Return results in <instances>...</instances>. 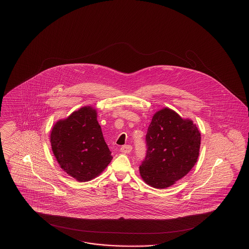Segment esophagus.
I'll list each match as a JSON object with an SVG mask.
<instances>
[{
    "label": "esophagus",
    "instance_id": "esophagus-1",
    "mask_svg": "<svg viewBox=\"0 0 249 249\" xmlns=\"http://www.w3.org/2000/svg\"><path fill=\"white\" fill-rule=\"evenodd\" d=\"M131 149H132V146L130 144H126V145H123L121 148H120V151L122 153H125V154H129L131 152Z\"/></svg>",
    "mask_w": 249,
    "mask_h": 249
}]
</instances>
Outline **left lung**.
<instances>
[{"mask_svg": "<svg viewBox=\"0 0 249 249\" xmlns=\"http://www.w3.org/2000/svg\"><path fill=\"white\" fill-rule=\"evenodd\" d=\"M145 143L140 175L149 186L165 189L188 175L197 162L201 133L190 119L164 108L153 116Z\"/></svg>", "mask_w": 249, "mask_h": 249, "instance_id": "obj_1", "label": "left lung"}]
</instances>
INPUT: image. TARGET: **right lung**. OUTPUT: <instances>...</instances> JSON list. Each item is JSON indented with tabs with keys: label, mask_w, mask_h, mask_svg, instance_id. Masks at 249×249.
Masks as SVG:
<instances>
[{
	"label": "right lung",
	"mask_w": 249,
	"mask_h": 249,
	"mask_svg": "<svg viewBox=\"0 0 249 249\" xmlns=\"http://www.w3.org/2000/svg\"><path fill=\"white\" fill-rule=\"evenodd\" d=\"M50 142L60 168L79 182L99 176L113 159L91 107L59 120L51 130Z\"/></svg>",
	"instance_id": "right-lung-1"
}]
</instances>
